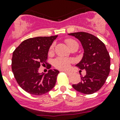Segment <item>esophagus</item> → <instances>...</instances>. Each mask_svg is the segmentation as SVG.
Returning <instances> with one entry per match:
<instances>
[{"instance_id":"esophagus-1","label":"esophagus","mask_w":120,"mask_h":120,"mask_svg":"<svg viewBox=\"0 0 120 120\" xmlns=\"http://www.w3.org/2000/svg\"><path fill=\"white\" fill-rule=\"evenodd\" d=\"M64 72L65 73H67V74H68V75H71V72H70V71H64Z\"/></svg>"}]
</instances>
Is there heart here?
<instances>
[{
  "label": "heart",
  "instance_id": "b5f03b06",
  "mask_svg": "<svg viewBox=\"0 0 120 120\" xmlns=\"http://www.w3.org/2000/svg\"><path fill=\"white\" fill-rule=\"evenodd\" d=\"M66 42L67 43L68 47H70L71 46H72L73 45H75V44L78 45L77 41H75L74 40H72V39H68V40H66ZM53 48V45L51 46L50 50H52ZM71 62V60L68 59V58L60 57V58H58L57 59L55 60L54 65L55 66V67H56L57 68L65 70L69 67Z\"/></svg>",
  "mask_w": 120,
  "mask_h": 120
}]
</instances>
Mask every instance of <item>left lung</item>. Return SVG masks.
<instances>
[{
  "mask_svg": "<svg viewBox=\"0 0 120 120\" xmlns=\"http://www.w3.org/2000/svg\"><path fill=\"white\" fill-rule=\"evenodd\" d=\"M82 43L84 53L76 67L85 70L81 82L72 86L80 93L90 95L98 91L106 82L110 71V57L105 45L97 37L83 32L68 34Z\"/></svg>",
  "mask_w": 120,
  "mask_h": 120,
  "instance_id": "left-lung-1",
  "label": "left lung"
}]
</instances>
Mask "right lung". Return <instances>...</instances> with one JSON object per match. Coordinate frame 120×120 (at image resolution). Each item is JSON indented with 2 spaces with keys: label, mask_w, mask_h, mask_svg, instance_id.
Returning <instances> with one entry per match:
<instances>
[{
  "label": "right lung",
  "mask_w": 120,
  "mask_h": 120,
  "mask_svg": "<svg viewBox=\"0 0 120 120\" xmlns=\"http://www.w3.org/2000/svg\"><path fill=\"white\" fill-rule=\"evenodd\" d=\"M57 36L28 38L13 52L12 69L14 77L20 86L30 94L43 95L55 86L59 71L50 69L45 74L38 73V68L41 64H47L49 49Z\"/></svg>",
  "instance_id": "add662e5"
}]
</instances>
